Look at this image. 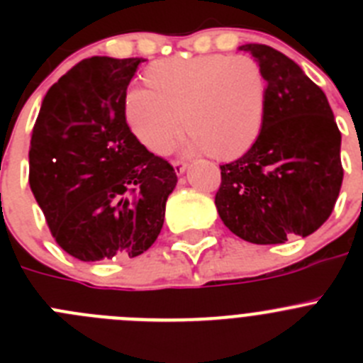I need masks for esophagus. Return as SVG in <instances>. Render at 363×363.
Instances as JSON below:
<instances>
[{
	"label": "esophagus",
	"mask_w": 363,
	"mask_h": 363,
	"mask_svg": "<svg viewBox=\"0 0 363 363\" xmlns=\"http://www.w3.org/2000/svg\"><path fill=\"white\" fill-rule=\"evenodd\" d=\"M172 167H174L176 174H184L185 169H187V163L182 162V160H172Z\"/></svg>",
	"instance_id": "1"
}]
</instances>
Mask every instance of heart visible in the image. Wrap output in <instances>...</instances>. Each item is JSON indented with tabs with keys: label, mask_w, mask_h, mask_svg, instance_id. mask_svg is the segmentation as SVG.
Instances as JSON below:
<instances>
[{
	"label": "heart",
	"mask_w": 363,
	"mask_h": 363,
	"mask_svg": "<svg viewBox=\"0 0 363 363\" xmlns=\"http://www.w3.org/2000/svg\"><path fill=\"white\" fill-rule=\"evenodd\" d=\"M149 86L125 94V120L150 152L163 154L179 134L187 150L234 158L256 142L265 116L267 86L262 69L247 56L207 54L171 57L145 70Z\"/></svg>",
	"instance_id": "heart-1"
}]
</instances>
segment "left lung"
Here are the masks:
<instances>
[{
	"label": "left lung",
	"mask_w": 363,
	"mask_h": 363,
	"mask_svg": "<svg viewBox=\"0 0 363 363\" xmlns=\"http://www.w3.org/2000/svg\"><path fill=\"white\" fill-rule=\"evenodd\" d=\"M267 82L262 130L242 158L220 165L214 203L230 233L258 245L309 236L331 216L344 167L325 94L272 47L247 43Z\"/></svg>",
	"instance_id": "left-lung-1"
}]
</instances>
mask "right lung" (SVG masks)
Instances as JSON below:
<instances>
[{
    "instance_id": "add662e5",
    "label": "right lung",
    "mask_w": 363,
    "mask_h": 363,
    "mask_svg": "<svg viewBox=\"0 0 363 363\" xmlns=\"http://www.w3.org/2000/svg\"><path fill=\"white\" fill-rule=\"evenodd\" d=\"M142 57H86L43 98L28 150V184L52 238L74 258L145 252L163 227L178 176L138 142L125 94Z\"/></svg>"
}]
</instances>
